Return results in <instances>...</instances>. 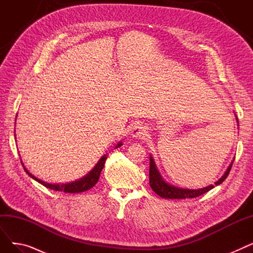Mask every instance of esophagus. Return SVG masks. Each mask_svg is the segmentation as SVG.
<instances>
[{"mask_svg": "<svg viewBox=\"0 0 253 253\" xmlns=\"http://www.w3.org/2000/svg\"><path fill=\"white\" fill-rule=\"evenodd\" d=\"M132 137L143 138L148 135V129L143 125H134L131 130Z\"/></svg>", "mask_w": 253, "mask_h": 253, "instance_id": "34e87169", "label": "esophagus"}]
</instances>
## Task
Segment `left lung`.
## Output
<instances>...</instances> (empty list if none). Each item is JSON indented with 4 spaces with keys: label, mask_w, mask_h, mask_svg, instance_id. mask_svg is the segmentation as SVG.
Instances as JSON below:
<instances>
[{
    "label": "left lung",
    "mask_w": 253,
    "mask_h": 253,
    "mask_svg": "<svg viewBox=\"0 0 253 253\" xmlns=\"http://www.w3.org/2000/svg\"><path fill=\"white\" fill-rule=\"evenodd\" d=\"M238 120V119H237ZM234 163V160L232 161L231 165L227 169V171L224 172V174L221 176L220 179H218L215 182V185L220 184L225 178L228 177L232 165ZM150 185L152 190L160 197L165 198V199H185V198H196L201 196L211 189L214 188L213 184L209 185V187H206L204 189H199V190H189V189H179L176 187H173V185H170L167 182L164 181L162 178L161 174L159 173V171L156 167V164L153 160V158L150 157Z\"/></svg>",
    "instance_id": "obj_1"
}]
</instances>
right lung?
Segmentation results:
<instances>
[{
  "label": "right lung",
  "mask_w": 253,
  "mask_h": 253,
  "mask_svg": "<svg viewBox=\"0 0 253 253\" xmlns=\"http://www.w3.org/2000/svg\"><path fill=\"white\" fill-rule=\"evenodd\" d=\"M121 145H122L121 142L118 143L117 148H120ZM105 160H106V157L103 156L99 160V162L96 164V166L92 169L91 172H89V174H87L85 177L81 178L80 180H77V181H74L71 183H65V184L47 183L45 181H42L41 179H38L36 176H34L32 173H30V172L25 169L24 166H23V168H24L26 173H28L32 178H34L38 182L43 184L44 187H46L48 189L58 191V192H64V193H81V192H84V191H87V190L93 188L96 184V182L99 179L100 172L103 169V166L105 164Z\"/></svg>",
  "instance_id": "right-lung-1"
}]
</instances>
